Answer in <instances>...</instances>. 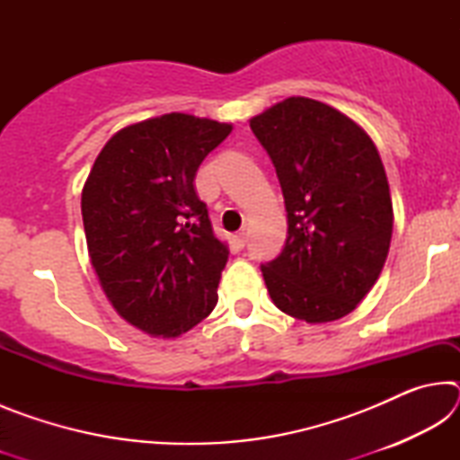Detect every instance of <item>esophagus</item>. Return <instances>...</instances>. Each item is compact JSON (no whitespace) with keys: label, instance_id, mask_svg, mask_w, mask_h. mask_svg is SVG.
Masks as SVG:
<instances>
[{"label":"esophagus","instance_id":"obj_1","mask_svg":"<svg viewBox=\"0 0 460 460\" xmlns=\"http://www.w3.org/2000/svg\"><path fill=\"white\" fill-rule=\"evenodd\" d=\"M233 243H235L237 249H243L247 243V233L245 231L235 233V235H233Z\"/></svg>","mask_w":460,"mask_h":460}]
</instances>
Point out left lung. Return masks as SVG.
<instances>
[{
	"mask_svg": "<svg viewBox=\"0 0 460 460\" xmlns=\"http://www.w3.org/2000/svg\"><path fill=\"white\" fill-rule=\"evenodd\" d=\"M282 186L288 237L261 263L274 305L306 323L355 310L384 270L394 229L371 137L337 109L290 97L249 121Z\"/></svg>",
	"mask_w": 460,
	"mask_h": 460,
	"instance_id": "8db88e82",
	"label": "left lung"
}]
</instances>
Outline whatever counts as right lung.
<instances>
[{
    "label": "right lung",
    "instance_id": "add662e5",
    "mask_svg": "<svg viewBox=\"0 0 460 460\" xmlns=\"http://www.w3.org/2000/svg\"><path fill=\"white\" fill-rule=\"evenodd\" d=\"M229 123L168 113L115 134L84 182L91 263L113 308L147 334L178 337L213 313L229 249L194 190Z\"/></svg>",
    "mask_w": 460,
    "mask_h": 460
}]
</instances>
